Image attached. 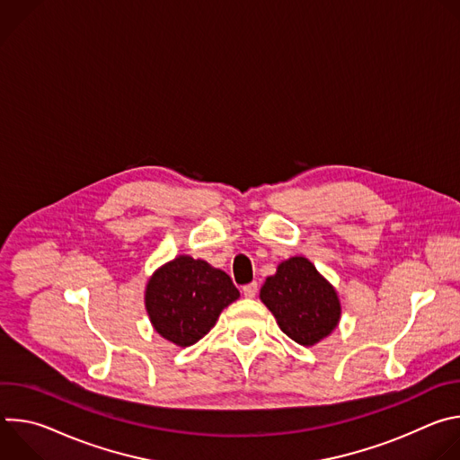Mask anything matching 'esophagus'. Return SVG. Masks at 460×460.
I'll list each match as a JSON object with an SVG mask.
<instances>
[{
  "label": "esophagus",
  "instance_id": "obj_1",
  "mask_svg": "<svg viewBox=\"0 0 460 460\" xmlns=\"http://www.w3.org/2000/svg\"><path fill=\"white\" fill-rule=\"evenodd\" d=\"M242 293H243L245 298H254L256 293H258V284H256V282H251V284L243 286V288H242Z\"/></svg>",
  "mask_w": 460,
  "mask_h": 460
}]
</instances>
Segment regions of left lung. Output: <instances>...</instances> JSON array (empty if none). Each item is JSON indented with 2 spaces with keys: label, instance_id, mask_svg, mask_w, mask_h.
Masks as SVG:
<instances>
[{
  "label": "left lung",
  "instance_id": "obj_1",
  "mask_svg": "<svg viewBox=\"0 0 460 460\" xmlns=\"http://www.w3.org/2000/svg\"><path fill=\"white\" fill-rule=\"evenodd\" d=\"M260 300L273 313L280 330L305 348L330 337L342 316L337 289L305 256L280 261L277 273L261 286Z\"/></svg>",
  "mask_w": 460,
  "mask_h": 460
}]
</instances>
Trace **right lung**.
I'll list each match as a JSON object with an SVG mask.
<instances>
[{"instance_id":"add662e5","label":"right lung","mask_w":460,"mask_h":460,"mask_svg":"<svg viewBox=\"0 0 460 460\" xmlns=\"http://www.w3.org/2000/svg\"><path fill=\"white\" fill-rule=\"evenodd\" d=\"M238 296L227 273L202 258L180 254L149 277L146 309L162 339L189 348L213 330L220 313Z\"/></svg>"}]
</instances>
